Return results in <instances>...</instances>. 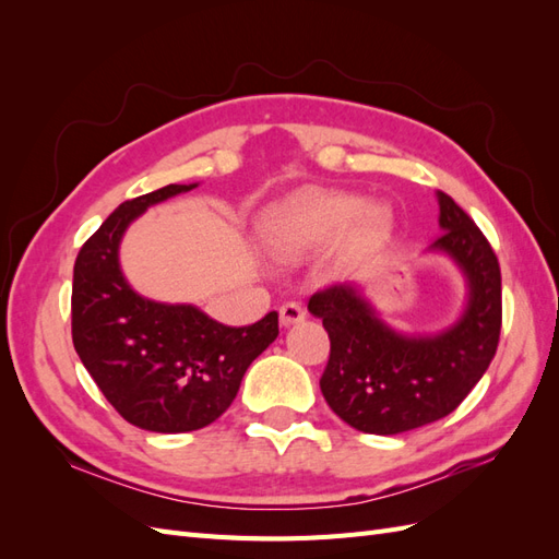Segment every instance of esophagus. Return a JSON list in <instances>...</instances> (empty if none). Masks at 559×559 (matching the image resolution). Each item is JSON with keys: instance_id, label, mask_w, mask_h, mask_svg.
Instances as JSON below:
<instances>
[{"instance_id": "34e87169", "label": "esophagus", "mask_w": 559, "mask_h": 559, "mask_svg": "<svg viewBox=\"0 0 559 559\" xmlns=\"http://www.w3.org/2000/svg\"><path fill=\"white\" fill-rule=\"evenodd\" d=\"M302 319H306V310H302V306L296 300H286L280 308L282 326H292V324H296V321H302Z\"/></svg>"}]
</instances>
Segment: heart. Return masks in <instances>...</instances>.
<instances>
[{"instance_id": "obj_1", "label": "heart", "mask_w": 559, "mask_h": 559, "mask_svg": "<svg viewBox=\"0 0 559 559\" xmlns=\"http://www.w3.org/2000/svg\"><path fill=\"white\" fill-rule=\"evenodd\" d=\"M366 205L349 195H308L263 224V245L277 259H296L310 249L329 247L356 226ZM357 227V240L364 245L380 242L389 230V216L370 210Z\"/></svg>"}]
</instances>
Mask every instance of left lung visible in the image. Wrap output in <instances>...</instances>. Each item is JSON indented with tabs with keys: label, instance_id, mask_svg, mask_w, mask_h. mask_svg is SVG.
<instances>
[{
	"label": "left lung",
	"instance_id": "8db88e82",
	"mask_svg": "<svg viewBox=\"0 0 559 559\" xmlns=\"http://www.w3.org/2000/svg\"><path fill=\"white\" fill-rule=\"evenodd\" d=\"M445 251L468 280V306L431 337L394 333L352 284L312 294L308 310L324 324L331 354L319 380L331 411L364 433L392 436L450 415L495 359L501 333V270L492 245L456 202L438 191Z\"/></svg>",
	"mask_w": 559,
	"mask_h": 559
}]
</instances>
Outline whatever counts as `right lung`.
Here are the masks:
<instances>
[{
  "label": "right lung",
  "instance_id": "add662e5",
  "mask_svg": "<svg viewBox=\"0 0 559 559\" xmlns=\"http://www.w3.org/2000/svg\"><path fill=\"white\" fill-rule=\"evenodd\" d=\"M195 183H170L118 205L74 263L72 341L99 392L130 425L183 433L212 425L238 394L249 364L280 333L277 312L226 326L193 306H165L130 289L118 245L146 207Z\"/></svg>",
  "mask_w": 559,
  "mask_h": 559
}]
</instances>
